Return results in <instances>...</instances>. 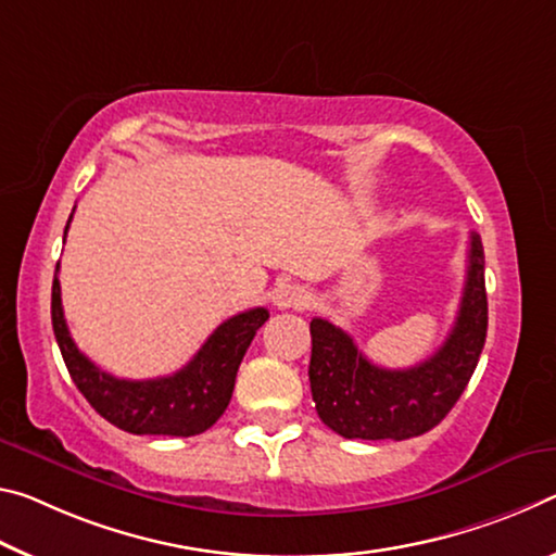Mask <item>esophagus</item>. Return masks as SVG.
I'll list each match as a JSON object with an SVG mask.
<instances>
[{
    "instance_id": "34e87169",
    "label": "esophagus",
    "mask_w": 556,
    "mask_h": 556,
    "mask_svg": "<svg viewBox=\"0 0 556 556\" xmlns=\"http://www.w3.org/2000/svg\"><path fill=\"white\" fill-rule=\"evenodd\" d=\"M271 299H275L277 309H304V306H309V294L304 292V287L294 285V281L279 285Z\"/></svg>"
}]
</instances>
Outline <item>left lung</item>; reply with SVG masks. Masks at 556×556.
Instances as JSON below:
<instances>
[{"label":"left lung","instance_id":"1","mask_svg":"<svg viewBox=\"0 0 556 556\" xmlns=\"http://www.w3.org/2000/svg\"><path fill=\"white\" fill-rule=\"evenodd\" d=\"M309 383L316 413L354 440H405L435 428L460 399L488 337V292L480 235H470L468 277L455 326L433 356L410 368H381L346 331L312 319Z\"/></svg>","mask_w":556,"mask_h":556}]
</instances>
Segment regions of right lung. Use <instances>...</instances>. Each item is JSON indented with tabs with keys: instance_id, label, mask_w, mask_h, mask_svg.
Segmentation results:
<instances>
[{
	"instance_id": "right-lung-1",
	"label": "right lung",
	"mask_w": 556,
	"mask_h": 556,
	"mask_svg": "<svg viewBox=\"0 0 556 556\" xmlns=\"http://www.w3.org/2000/svg\"><path fill=\"white\" fill-rule=\"evenodd\" d=\"M56 275L59 264L54 285H51V326H54L61 356H64L76 389L84 393L96 413L134 435L190 438L215 426L232 399L237 368H240L254 333L269 319V312L264 306L235 314L219 324L190 364H185L173 376L128 381V378L105 374L78 351L64 319Z\"/></svg>"
}]
</instances>
